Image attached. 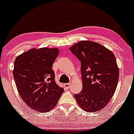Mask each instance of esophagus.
I'll use <instances>...</instances> for the list:
<instances>
[{
	"instance_id": "1",
	"label": "esophagus",
	"mask_w": 134,
	"mask_h": 134,
	"mask_svg": "<svg viewBox=\"0 0 134 134\" xmlns=\"http://www.w3.org/2000/svg\"><path fill=\"white\" fill-rule=\"evenodd\" d=\"M71 86V83H65L64 84V87H65L66 89H69Z\"/></svg>"
}]
</instances>
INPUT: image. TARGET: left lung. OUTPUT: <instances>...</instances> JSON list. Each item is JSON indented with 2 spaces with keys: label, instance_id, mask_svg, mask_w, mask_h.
Returning a JSON list of instances; mask_svg holds the SVG:
<instances>
[{
  "label": "left lung",
  "instance_id": "left-lung-1",
  "mask_svg": "<svg viewBox=\"0 0 134 134\" xmlns=\"http://www.w3.org/2000/svg\"><path fill=\"white\" fill-rule=\"evenodd\" d=\"M69 49L81 62L82 90L74 97L86 111L100 110L113 96L119 81V70L114 54L90 41L79 42Z\"/></svg>",
  "mask_w": 134,
  "mask_h": 134
}]
</instances>
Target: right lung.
<instances>
[{
	"label": "right lung",
	"instance_id": "right-lung-1",
	"mask_svg": "<svg viewBox=\"0 0 134 134\" xmlns=\"http://www.w3.org/2000/svg\"><path fill=\"white\" fill-rule=\"evenodd\" d=\"M58 53L56 48H32L15 60L13 75L17 91L25 103L37 111L54 108L64 91L55 82L52 69Z\"/></svg>",
	"mask_w": 134,
	"mask_h": 134
}]
</instances>
